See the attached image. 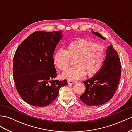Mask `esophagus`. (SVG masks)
I'll use <instances>...</instances> for the list:
<instances>
[{"label": "esophagus", "instance_id": "34e87169", "mask_svg": "<svg viewBox=\"0 0 132 132\" xmlns=\"http://www.w3.org/2000/svg\"><path fill=\"white\" fill-rule=\"evenodd\" d=\"M76 82V81H74L72 80H67V83H68L69 85H72V84H75Z\"/></svg>", "mask_w": 132, "mask_h": 132}]
</instances>
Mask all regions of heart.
I'll use <instances>...</instances> for the list:
<instances>
[{
  "instance_id": "b5f03b06",
  "label": "heart",
  "mask_w": 132,
  "mask_h": 132,
  "mask_svg": "<svg viewBox=\"0 0 132 132\" xmlns=\"http://www.w3.org/2000/svg\"><path fill=\"white\" fill-rule=\"evenodd\" d=\"M105 55L103 45L78 38L67 44L66 50H57L53 59L55 66L62 71L69 67L70 59H75L74 66L66 70L62 75L64 78L72 80L78 79L85 73L87 75L96 73L103 65Z\"/></svg>"
}]
</instances>
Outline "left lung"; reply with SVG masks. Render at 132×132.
<instances>
[{"instance_id":"8db88e82","label":"left lung","mask_w":132,"mask_h":132,"mask_svg":"<svg viewBox=\"0 0 132 132\" xmlns=\"http://www.w3.org/2000/svg\"><path fill=\"white\" fill-rule=\"evenodd\" d=\"M94 35L105 40L98 32ZM121 65L118 53L112 45L107 47L106 55L100 70L92 78L82 81L86 90L80 98L87 105L98 106L107 103L114 96L120 79Z\"/></svg>"}]
</instances>
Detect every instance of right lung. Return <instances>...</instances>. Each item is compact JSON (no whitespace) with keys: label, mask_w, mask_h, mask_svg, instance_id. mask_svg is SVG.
<instances>
[{"label":"right lung","mask_w":132,"mask_h":132,"mask_svg":"<svg viewBox=\"0 0 132 132\" xmlns=\"http://www.w3.org/2000/svg\"><path fill=\"white\" fill-rule=\"evenodd\" d=\"M62 31H38L20 44L13 59V75L16 89L26 103L45 106L55 100L67 81L57 76L53 54Z\"/></svg>","instance_id":"right-lung-1"}]
</instances>
